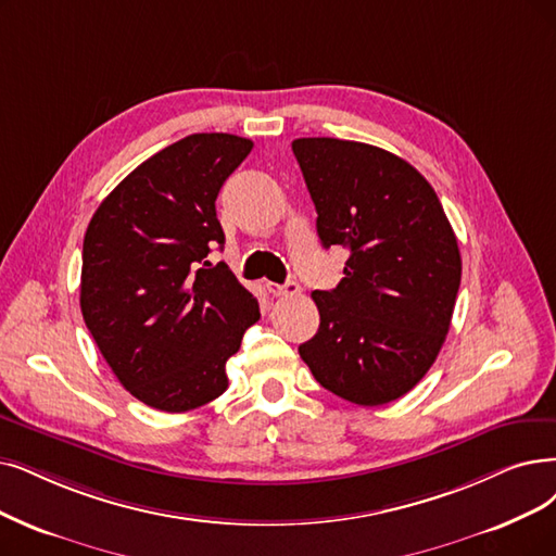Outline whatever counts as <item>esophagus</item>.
I'll return each instance as SVG.
<instances>
[{
    "instance_id": "1",
    "label": "esophagus",
    "mask_w": 556,
    "mask_h": 556,
    "mask_svg": "<svg viewBox=\"0 0 556 556\" xmlns=\"http://www.w3.org/2000/svg\"><path fill=\"white\" fill-rule=\"evenodd\" d=\"M266 290H269L274 296H296V294H301V285L294 280H287L282 285L269 282L266 285Z\"/></svg>"
}]
</instances>
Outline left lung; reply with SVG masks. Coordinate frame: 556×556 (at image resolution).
I'll return each instance as SVG.
<instances>
[{
	"mask_svg": "<svg viewBox=\"0 0 556 556\" xmlns=\"http://www.w3.org/2000/svg\"><path fill=\"white\" fill-rule=\"evenodd\" d=\"M324 249L349 260L313 292L319 330L299 346L315 379L351 404L383 406L435 363L460 285L458 241L433 187L396 154L358 141L296 139Z\"/></svg>",
	"mask_w": 556,
	"mask_h": 556,
	"instance_id": "left-lung-1",
	"label": "left lung"
}]
</instances>
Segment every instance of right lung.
<instances>
[{"instance_id":"1","label":"right lung","mask_w":556,"mask_h":556,"mask_svg":"<svg viewBox=\"0 0 556 556\" xmlns=\"http://www.w3.org/2000/svg\"><path fill=\"white\" fill-rule=\"evenodd\" d=\"M253 141L189 135L131 170L84 235L79 305L123 388L164 413L210 404L226 363L260 319L257 299L226 262L216 195Z\"/></svg>"}]
</instances>
